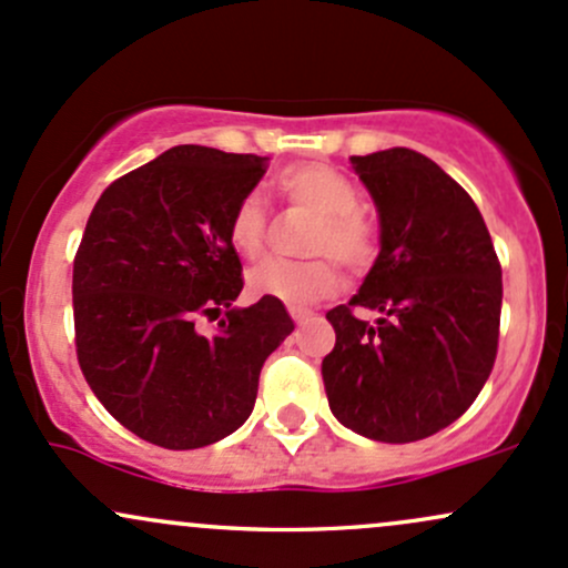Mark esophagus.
Returning a JSON list of instances; mask_svg holds the SVG:
<instances>
[{
  "mask_svg": "<svg viewBox=\"0 0 568 568\" xmlns=\"http://www.w3.org/2000/svg\"><path fill=\"white\" fill-rule=\"evenodd\" d=\"M290 316L297 322V325H303V322L311 316V311L308 308H290Z\"/></svg>",
  "mask_w": 568,
  "mask_h": 568,
  "instance_id": "1",
  "label": "esophagus"
}]
</instances>
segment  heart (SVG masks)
Instances as JSON below:
<instances>
[{"label": "heart", "mask_w": 568, "mask_h": 568, "mask_svg": "<svg viewBox=\"0 0 568 568\" xmlns=\"http://www.w3.org/2000/svg\"><path fill=\"white\" fill-rule=\"evenodd\" d=\"M286 200L320 216L311 235V252L333 254L349 271H363L376 257V224L359 211L357 186L327 164H301L278 179ZM230 246L241 257L257 260L265 248V205L257 194H246L235 205L227 227ZM338 267L333 260L286 262L267 260L248 273V292L282 301L286 306H308L338 290Z\"/></svg>", "instance_id": "obj_1"}]
</instances>
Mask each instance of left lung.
Here are the masks:
<instances>
[{"mask_svg":"<svg viewBox=\"0 0 568 568\" xmlns=\"http://www.w3.org/2000/svg\"><path fill=\"white\" fill-rule=\"evenodd\" d=\"M379 213V257L327 311V404L344 428L408 444L453 425L496 363L501 265L466 189L412 149L352 156ZM355 307L381 314L359 321Z\"/></svg>","mask_w":568,"mask_h":568,"instance_id":"1","label":"left lung"}]
</instances>
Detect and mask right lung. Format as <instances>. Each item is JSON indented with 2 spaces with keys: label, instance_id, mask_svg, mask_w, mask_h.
I'll return each mask as SVG.
<instances>
[{
  "label": "right lung",
  "instance_id": "obj_1",
  "mask_svg": "<svg viewBox=\"0 0 568 568\" xmlns=\"http://www.w3.org/2000/svg\"><path fill=\"white\" fill-rule=\"evenodd\" d=\"M267 156L175 145L97 200L72 265L78 363L100 404L164 449L222 442L252 414L262 363L295 331L282 301L235 306L227 227ZM224 313L205 336L200 315Z\"/></svg>",
  "mask_w": 568,
  "mask_h": 568
}]
</instances>
